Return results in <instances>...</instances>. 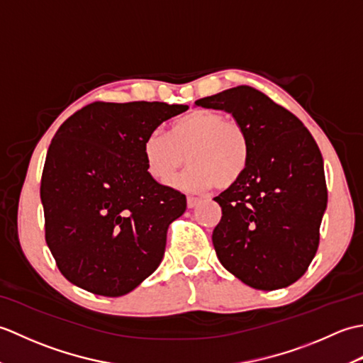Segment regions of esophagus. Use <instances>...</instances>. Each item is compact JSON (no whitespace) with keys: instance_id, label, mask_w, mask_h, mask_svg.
I'll list each match as a JSON object with an SVG mask.
<instances>
[{"instance_id":"obj_1","label":"esophagus","mask_w":363,"mask_h":363,"mask_svg":"<svg viewBox=\"0 0 363 363\" xmlns=\"http://www.w3.org/2000/svg\"><path fill=\"white\" fill-rule=\"evenodd\" d=\"M198 203H199V198H196V196H187V206H189V209H194V207H195Z\"/></svg>"}]
</instances>
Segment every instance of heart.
<instances>
[{
	"instance_id": "obj_1",
	"label": "heart",
	"mask_w": 363,
	"mask_h": 363,
	"mask_svg": "<svg viewBox=\"0 0 363 363\" xmlns=\"http://www.w3.org/2000/svg\"><path fill=\"white\" fill-rule=\"evenodd\" d=\"M146 172L167 184L177 169L190 164L173 186L189 191H206L217 186H237L251 160V142L238 121L211 109H196L176 118L168 134L151 130L142 145Z\"/></svg>"
}]
</instances>
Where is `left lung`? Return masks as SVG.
I'll use <instances>...</instances> for the list:
<instances>
[{
	"label": "left lung",
	"instance_id": "8db88e82",
	"mask_svg": "<svg viewBox=\"0 0 363 363\" xmlns=\"http://www.w3.org/2000/svg\"><path fill=\"white\" fill-rule=\"evenodd\" d=\"M195 104L233 115L251 142L240 182L213 198L223 211L212 234L218 260L252 289L289 287L320 243L328 189L318 145L295 115L248 86Z\"/></svg>",
	"mask_w": 363,
	"mask_h": 363
}]
</instances>
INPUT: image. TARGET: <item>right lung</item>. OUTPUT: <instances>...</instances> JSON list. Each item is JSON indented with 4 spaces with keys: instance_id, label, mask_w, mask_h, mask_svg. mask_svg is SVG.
<instances>
[{
    "instance_id": "obj_1",
    "label": "right lung",
    "mask_w": 363,
    "mask_h": 363,
    "mask_svg": "<svg viewBox=\"0 0 363 363\" xmlns=\"http://www.w3.org/2000/svg\"><path fill=\"white\" fill-rule=\"evenodd\" d=\"M186 104L91 103L57 129L46 152L40 199L45 238L68 281L123 296L164 259L169 223L186 195L146 172L142 145Z\"/></svg>"
}]
</instances>
